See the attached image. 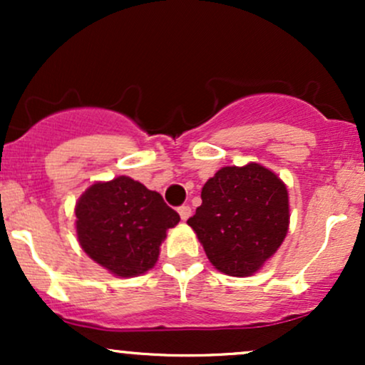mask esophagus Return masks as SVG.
<instances>
[{
	"label": "esophagus",
	"mask_w": 365,
	"mask_h": 365,
	"mask_svg": "<svg viewBox=\"0 0 365 365\" xmlns=\"http://www.w3.org/2000/svg\"><path fill=\"white\" fill-rule=\"evenodd\" d=\"M178 215H180V217H182L183 221H187L188 217H190V215H192V209L188 207V206H180L178 207Z\"/></svg>",
	"instance_id": "34e87169"
}]
</instances>
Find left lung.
<instances>
[{
    "label": "left lung",
    "instance_id": "left-lung-1",
    "mask_svg": "<svg viewBox=\"0 0 365 365\" xmlns=\"http://www.w3.org/2000/svg\"><path fill=\"white\" fill-rule=\"evenodd\" d=\"M187 225L220 273L252 276L283 244L290 226L288 188L259 163L225 166L204 183Z\"/></svg>",
    "mask_w": 365,
    "mask_h": 365
}]
</instances>
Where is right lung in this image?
Listing matches in <instances>:
<instances>
[{
	"mask_svg": "<svg viewBox=\"0 0 365 365\" xmlns=\"http://www.w3.org/2000/svg\"><path fill=\"white\" fill-rule=\"evenodd\" d=\"M75 217L83 252L118 278L153 269L166 232L180 221L161 194L125 175L87 187Z\"/></svg>",
	"mask_w": 365,
	"mask_h": 365,
	"instance_id": "obj_1",
	"label": "right lung"
}]
</instances>
